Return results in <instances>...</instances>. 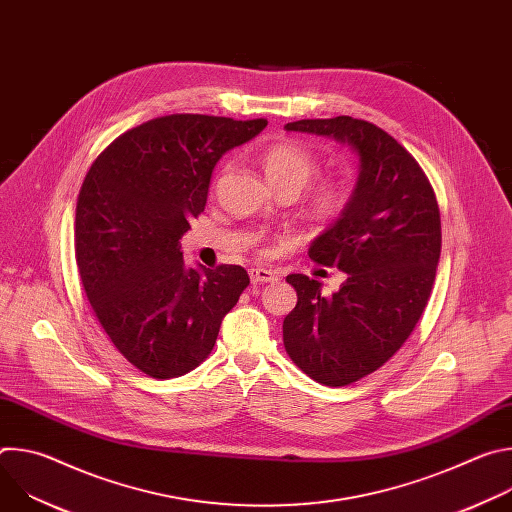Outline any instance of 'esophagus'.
Instances as JSON below:
<instances>
[{"mask_svg":"<svg viewBox=\"0 0 512 512\" xmlns=\"http://www.w3.org/2000/svg\"><path fill=\"white\" fill-rule=\"evenodd\" d=\"M249 275H251L253 283H271V281L277 279V275L271 269H265V267H253L249 271Z\"/></svg>","mask_w":512,"mask_h":512,"instance_id":"esophagus-1","label":"esophagus"}]
</instances>
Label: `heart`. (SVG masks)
I'll use <instances>...</instances> for the list:
<instances>
[{
  "label": "heart",
  "mask_w": 512,
  "mask_h": 512,
  "mask_svg": "<svg viewBox=\"0 0 512 512\" xmlns=\"http://www.w3.org/2000/svg\"><path fill=\"white\" fill-rule=\"evenodd\" d=\"M259 164L275 192L291 190L300 194L320 170L318 156L310 148H306L304 143L294 139H283L269 145L261 154ZM223 172H227V168ZM346 204V184L336 178H324L312 188L306 200V216L316 225H328L344 212ZM259 253L265 255L269 253V249L261 247Z\"/></svg>",
  "instance_id": "obj_1"
}]
</instances>
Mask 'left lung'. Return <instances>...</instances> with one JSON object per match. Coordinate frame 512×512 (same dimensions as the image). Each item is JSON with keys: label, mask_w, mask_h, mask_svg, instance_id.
Masks as SVG:
<instances>
[{"label": "left lung", "mask_w": 512, "mask_h": 512, "mask_svg": "<svg viewBox=\"0 0 512 512\" xmlns=\"http://www.w3.org/2000/svg\"><path fill=\"white\" fill-rule=\"evenodd\" d=\"M287 131L348 141L360 174L338 223L310 247V259L344 271L322 296L320 281L287 275L298 304L283 320V346L310 379L344 387L381 369L417 326L435 281L442 221L435 192L403 145L381 127L352 119H300Z\"/></svg>", "instance_id": "left-lung-1"}]
</instances>
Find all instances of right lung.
Returning <instances> with one entry per match:
<instances>
[{"label":"right lung","mask_w":512,"mask_h":512,"mask_svg":"<svg viewBox=\"0 0 512 512\" xmlns=\"http://www.w3.org/2000/svg\"><path fill=\"white\" fill-rule=\"evenodd\" d=\"M265 125L158 117L107 145L83 180L75 257L85 294L115 348L148 377H182L204 362L249 285L241 265L186 267L180 237L206 206L216 162Z\"/></svg>","instance_id":"add662e5"}]
</instances>
